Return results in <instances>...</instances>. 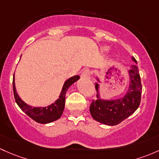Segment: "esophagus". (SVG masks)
<instances>
[{
	"mask_svg": "<svg viewBox=\"0 0 159 159\" xmlns=\"http://www.w3.org/2000/svg\"><path fill=\"white\" fill-rule=\"evenodd\" d=\"M90 73H91L90 70L88 69V68H85L84 70H83L82 73H81V78H88V76L90 75Z\"/></svg>",
	"mask_w": 159,
	"mask_h": 159,
	"instance_id": "1",
	"label": "esophagus"
}]
</instances>
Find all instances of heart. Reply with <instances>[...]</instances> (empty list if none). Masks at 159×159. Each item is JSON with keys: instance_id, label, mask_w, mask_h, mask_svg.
I'll return each mask as SVG.
<instances>
[{"instance_id": "b5f03b06", "label": "heart", "mask_w": 159, "mask_h": 159, "mask_svg": "<svg viewBox=\"0 0 159 159\" xmlns=\"http://www.w3.org/2000/svg\"><path fill=\"white\" fill-rule=\"evenodd\" d=\"M108 47H103V49H102V51H103V52H106V51H108Z\"/></svg>"}]
</instances>
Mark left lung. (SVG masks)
Instances as JSON below:
<instances>
[{"mask_svg": "<svg viewBox=\"0 0 159 159\" xmlns=\"http://www.w3.org/2000/svg\"><path fill=\"white\" fill-rule=\"evenodd\" d=\"M132 60L136 62L135 58ZM129 87L123 96L116 99H107L101 96V83L99 77L97 76L98 83H95L97 90L96 101L93 100L90 107V113L93 119L108 126H115L128 118L138 109L140 104L142 84L139 68L136 65L130 66L128 70Z\"/></svg>", "mask_w": 159, "mask_h": 159, "instance_id": "left-lung-1", "label": "left lung"}]
</instances>
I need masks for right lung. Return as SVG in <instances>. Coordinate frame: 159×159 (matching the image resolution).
Instances as JSON below:
<instances>
[{
    "instance_id": "right-lung-1",
    "label": "right lung",
    "mask_w": 159,
    "mask_h": 159,
    "mask_svg": "<svg viewBox=\"0 0 159 159\" xmlns=\"http://www.w3.org/2000/svg\"><path fill=\"white\" fill-rule=\"evenodd\" d=\"M79 78L80 76L75 75L67 79L63 84L62 89L58 96V98L52 104L46 107H33L25 103L18 95L16 86H15V76L13 75V89L15 101L19 107L31 119L41 124H47V123L56 121L61 117L65 109L66 91H68L70 86L78 81Z\"/></svg>"
}]
</instances>
